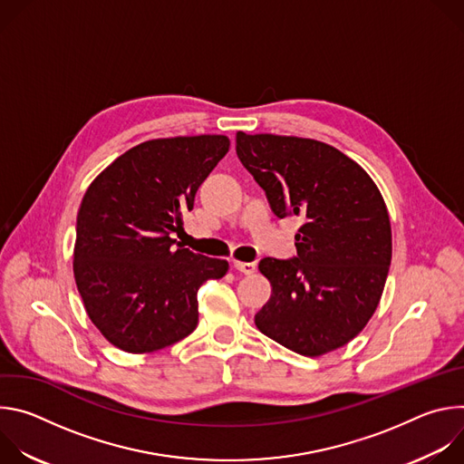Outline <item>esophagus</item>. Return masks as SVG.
<instances>
[{
	"mask_svg": "<svg viewBox=\"0 0 464 464\" xmlns=\"http://www.w3.org/2000/svg\"><path fill=\"white\" fill-rule=\"evenodd\" d=\"M235 268H237L240 274L251 276V274H255V270H256V262H238V260H235Z\"/></svg>",
	"mask_w": 464,
	"mask_h": 464,
	"instance_id": "esophagus-1",
	"label": "esophagus"
}]
</instances>
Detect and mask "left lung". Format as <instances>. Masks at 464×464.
Wrapping results in <instances>:
<instances>
[{
  "instance_id": "left-lung-1",
  "label": "left lung",
  "mask_w": 464,
  "mask_h": 464,
  "mask_svg": "<svg viewBox=\"0 0 464 464\" xmlns=\"http://www.w3.org/2000/svg\"><path fill=\"white\" fill-rule=\"evenodd\" d=\"M237 156L276 217H301L297 256L262 258L272 285L255 324L283 347L321 356L347 345L372 317L391 266V222L371 176L315 140L237 131Z\"/></svg>"
}]
</instances>
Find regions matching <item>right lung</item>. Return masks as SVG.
<instances>
[{
	"mask_svg": "<svg viewBox=\"0 0 464 464\" xmlns=\"http://www.w3.org/2000/svg\"><path fill=\"white\" fill-rule=\"evenodd\" d=\"M226 136L145 141L88 187L77 215L73 274L101 334L126 353H154L198 324V288L229 264L177 244L183 213L227 154Z\"/></svg>",
	"mask_w": 464,
	"mask_h": 464,
	"instance_id": "obj_1",
	"label": "right lung"
}]
</instances>
